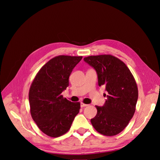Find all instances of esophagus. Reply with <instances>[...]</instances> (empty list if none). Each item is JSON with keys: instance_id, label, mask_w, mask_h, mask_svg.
<instances>
[{"instance_id": "34e87169", "label": "esophagus", "mask_w": 160, "mask_h": 160, "mask_svg": "<svg viewBox=\"0 0 160 160\" xmlns=\"http://www.w3.org/2000/svg\"><path fill=\"white\" fill-rule=\"evenodd\" d=\"M80 106H81V107H88V104H84V103H82V102H81V104H80Z\"/></svg>"}]
</instances>
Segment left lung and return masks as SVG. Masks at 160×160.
<instances>
[{
    "mask_svg": "<svg viewBox=\"0 0 160 160\" xmlns=\"http://www.w3.org/2000/svg\"><path fill=\"white\" fill-rule=\"evenodd\" d=\"M84 61L95 70L99 86H105L108 93L104 104L96 106L97 113L91 123L99 133L117 135L134 115L138 97L134 78L126 64L113 56H91Z\"/></svg>",
    "mask_w": 160,
    "mask_h": 160,
    "instance_id": "1",
    "label": "left lung"
}]
</instances>
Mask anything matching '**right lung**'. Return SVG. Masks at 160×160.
<instances>
[{
	"label": "right lung",
	"instance_id": "right-lung-1",
	"mask_svg": "<svg viewBox=\"0 0 160 160\" xmlns=\"http://www.w3.org/2000/svg\"><path fill=\"white\" fill-rule=\"evenodd\" d=\"M82 56H58L47 62L35 77L29 92L32 117L41 131L56 138L68 131L80 109L61 93L69 85V76Z\"/></svg>",
	"mask_w": 160,
	"mask_h": 160
}]
</instances>
